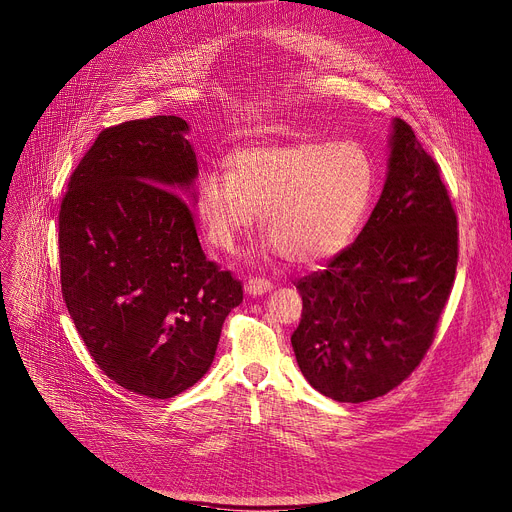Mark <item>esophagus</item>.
Returning a JSON list of instances; mask_svg holds the SVG:
<instances>
[{
  "label": "esophagus",
  "instance_id": "esophagus-1",
  "mask_svg": "<svg viewBox=\"0 0 512 512\" xmlns=\"http://www.w3.org/2000/svg\"><path fill=\"white\" fill-rule=\"evenodd\" d=\"M271 288H274V284H271V282L265 280V278H249L247 284H245V292H247L249 296H261V294L269 292Z\"/></svg>",
  "mask_w": 512,
  "mask_h": 512
}]
</instances>
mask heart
Here are the masks:
<instances>
[{
  "mask_svg": "<svg viewBox=\"0 0 512 512\" xmlns=\"http://www.w3.org/2000/svg\"><path fill=\"white\" fill-rule=\"evenodd\" d=\"M226 168L197 185L195 212L210 245L234 253L259 214L267 249L294 263L342 249L377 189V166L356 142L249 146L232 152Z\"/></svg>",
  "mask_w": 512,
  "mask_h": 512,
  "instance_id": "obj_1",
  "label": "heart"
}]
</instances>
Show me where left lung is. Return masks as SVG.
<instances>
[{
  "label": "left lung",
  "instance_id": "left-lung-1",
  "mask_svg": "<svg viewBox=\"0 0 512 512\" xmlns=\"http://www.w3.org/2000/svg\"><path fill=\"white\" fill-rule=\"evenodd\" d=\"M389 148L383 193L356 241L296 282V362L344 403L381 397L416 370L457 271V214L438 164L403 119H393Z\"/></svg>",
  "mask_w": 512,
  "mask_h": 512
}]
</instances>
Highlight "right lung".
<instances>
[{"label": "right lung", "mask_w": 512, "mask_h": 512, "mask_svg": "<svg viewBox=\"0 0 512 512\" xmlns=\"http://www.w3.org/2000/svg\"><path fill=\"white\" fill-rule=\"evenodd\" d=\"M175 115L98 133L59 210L61 292L111 381L152 399L193 387L212 366L243 286L201 251L197 158ZM184 197L181 198L180 195Z\"/></svg>", "instance_id": "1"}]
</instances>
